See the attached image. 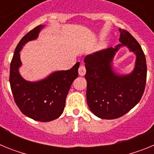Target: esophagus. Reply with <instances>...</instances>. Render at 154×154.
Wrapping results in <instances>:
<instances>
[{
	"label": "esophagus",
	"instance_id": "1",
	"mask_svg": "<svg viewBox=\"0 0 154 154\" xmlns=\"http://www.w3.org/2000/svg\"><path fill=\"white\" fill-rule=\"evenodd\" d=\"M85 72H86V69H85V65H84V64H82V65H80L79 69V75L82 76L85 74Z\"/></svg>",
	"mask_w": 154,
	"mask_h": 154
}]
</instances>
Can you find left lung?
Returning a JSON list of instances; mask_svg holds the SVG:
<instances>
[{
  "mask_svg": "<svg viewBox=\"0 0 154 154\" xmlns=\"http://www.w3.org/2000/svg\"><path fill=\"white\" fill-rule=\"evenodd\" d=\"M119 30L122 44L86 55L84 59L87 103L91 111L101 119H117L127 113L140 102L146 86V62L143 51L129 31ZM123 45L137 55L136 66L130 75L118 76L112 71L111 63L115 52Z\"/></svg>",
  "mask_w": 154,
  "mask_h": 154,
  "instance_id": "1",
  "label": "left lung"
}]
</instances>
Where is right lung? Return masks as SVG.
Wrapping results in <instances>:
<instances>
[{"instance_id":"1","label":"right lung","mask_w":154,"mask_h":154,"mask_svg":"<svg viewBox=\"0 0 154 154\" xmlns=\"http://www.w3.org/2000/svg\"><path fill=\"white\" fill-rule=\"evenodd\" d=\"M44 25H38L23 37L11 62L10 85L14 99L21 112L41 122H49L62 115L71 85L79 75V62L69 70L58 71L37 82L25 81L19 74L20 51L28 42L37 38Z\"/></svg>"}]
</instances>
